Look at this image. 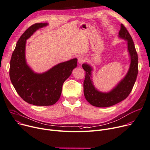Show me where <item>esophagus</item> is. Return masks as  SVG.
<instances>
[{"label": "esophagus", "instance_id": "obj_1", "mask_svg": "<svg viewBox=\"0 0 150 150\" xmlns=\"http://www.w3.org/2000/svg\"><path fill=\"white\" fill-rule=\"evenodd\" d=\"M85 61V57L83 56H80L78 57V62L80 64L83 63Z\"/></svg>", "mask_w": 150, "mask_h": 150}]
</instances>
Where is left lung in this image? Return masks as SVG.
Masks as SVG:
<instances>
[{"mask_svg":"<svg viewBox=\"0 0 150 150\" xmlns=\"http://www.w3.org/2000/svg\"><path fill=\"white\" fill-rule=\"evenodd\" d=\"M119 37L127 40L131 64L129 72L124 79L110 93H102L96 89L90 78L92 68L86 64L82 65L83 70L86 71L83 82L84 96L86 100L93 106L106 108L117 104L129 96L136 82L138 73L137 53L130 34L122 24L121 25Z\"/></svg>","mask_w":150,"mask_h":150,"instance_id":"left-lung-1","label":"left lung"}]
</instances>
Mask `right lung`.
<instances>
[{
  "label": "right lung",
  "instance_id": "obj_1",
  "mask_svg": "<svg viewBox=\"0 0 150 150\" xmlns=\"http://www.w3.org/2000/svg\"><path fill=\"white\" fill-rule=\"evenodd\" d=\"M46 23H35L22 34L18 40L10 61L9 77L17 93L29 104L51 106L61 97L64 82L77 67V59H73L53 67L43 74L34 73L25 61L26 40Z\"/></svg>",
  "mask_w": 150,
  "mask_h": 150
}]
</instances>
